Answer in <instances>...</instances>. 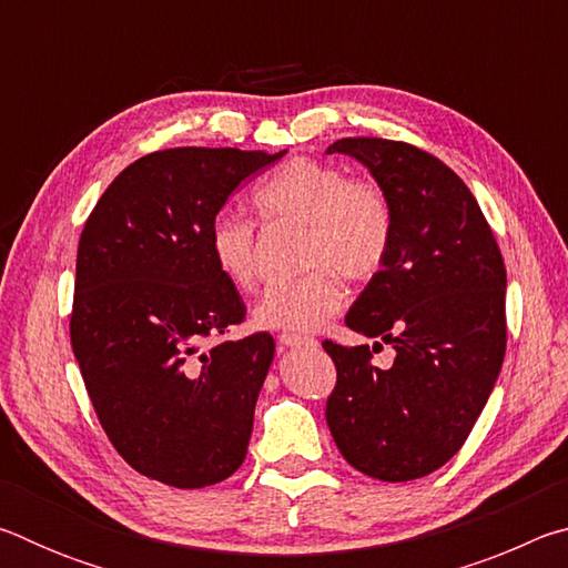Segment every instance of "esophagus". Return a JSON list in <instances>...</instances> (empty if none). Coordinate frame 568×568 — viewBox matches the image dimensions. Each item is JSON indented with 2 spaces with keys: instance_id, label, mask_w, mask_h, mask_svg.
Returning <instances> with one entry per match:
<instances>
[{
  "instance_id": "obj_1",
  "label": "esophagus",
  "mask_w": 568,
  "mask_h": 568,
  "mask_svg": "<svg viewBox=\"0 0 568 568\" xmlns=\"http://www.w3.org/2000/svg\"><path fill=\"white\" fill-rule=\"evenodd\" d=\"M277 341H281L283 348H301V345H315L313 338H307V335H295V333H283Z\"/></svg>"
}]
</instances>
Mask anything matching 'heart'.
Masks as SVG:
<instances>
[{"instance_id": "obj_1", "label": "heart", "mask_w": 568, "mask_h": 568, "mask_svg": "<svg viewBox=\"0 0 568 568\" xmlns=\"http://www.w3.org/2000/svg\"><path fill=\"white\" fill-rule=\"evenodd\" d=\"M255 205L271 223L305 227L303 265L313 267L291 283L273 285L253 318L261 328L315 331L345 303L343 277L371 281L390 253L393 207L371 180H353L345 170L307 158L277 168L255 192ZM217 271L250 291L257 285V233L250 220L220 215L210 227Z\"/></svg>"}]
</instances>
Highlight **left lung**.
<instances>
[{
    "label": "left lung",
    "instance_id": "left-lung-1",
    "mask_svg": "<svg viewBox=\"0 0 568 568\" xmlns=\"http://www.w3.org/2000/svg\"><path fill=\"white\" fill-rule=\"evenodd\" d=\"M351 155L393 207V243L381 271L345 315L378 338L345 348L325 341L338 371L325 406L335 446L361 474L413 480L464 446L506 353V267L466 182L408 142L345 138L325 150ZM390 342V369L372 365Z\"/></svg>",
    "mask_w": 568,
    "mask_h": 568
}]
</instances>
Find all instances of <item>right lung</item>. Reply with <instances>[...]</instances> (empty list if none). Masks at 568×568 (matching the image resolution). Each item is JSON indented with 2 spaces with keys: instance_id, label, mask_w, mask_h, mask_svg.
I'll return each instance as SVG.
<instances>
[{
  "instance_id": "add662e5",
  "label": "right lung",
  "mask_w": 568,
  "mask_h": 568,
  "mask_svg": "<svg viewBox=\"0 0 568 568\" xmlns=\"http://www.w3.org/2000/svg\"><path fill=\"white\" fill-rule=\"evenodd\" d=\"M283 155L152 152L112 180L84 223L72 351L104 434L142 476L203 488L245 460L275 341L253 333L203 351L245 318L210 227L240 182Z\"/></svg>"
}]
</instances>
